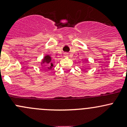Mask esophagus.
I'll return each mask as SVG.
<instances>
[{
  "mask_svg": "<svg viewBox=\"0 0 127 127\" xmlns=\"http://www.w3.org/2000/svg\"><path fill=\"white\" fill-rule=\"evenodd\" d=\"M68 53H64V56H65V57H67V56H68Z\"/></svg>",
  "mask_w": 127,
  "mask_h": 127,
  "instance_id": "1",
  "label": "esophagus"
}]
</instances>
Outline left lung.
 <instances>
[{
    "label": "left lung",
    "mask_w": 127,
    "mask_h": 127,
    "mask_svg": "<svg viewBox=\"0 0 127 127\" xmlns=\"http://www.w3.org/2000/svg\"><path fill=\"white\" fill-rule=\"evenodd\" d=\"M85 61H87V59H86V58H85Z\"/></svg>",
    "instance_id": "8db88e82"
}]
</instances>
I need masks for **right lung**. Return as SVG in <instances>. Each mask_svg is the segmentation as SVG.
I'll return each instance as SVG.
<instances>
[{"label":"right lung","instance_id":"right-lung-1","mask_svg":"<svg viewBox=\"0 0 127 127\" xmlns=\"http://www.w3.org/2000/svg\"><path fill=\"white\" fill-rule=\"evenodd\" d=\"M53 61H54V59H52V58L49 55H46L43 56V59L41 60L40 66H42L43 64L47 65V67L45 68V70H47V71L51 70L54 66L53 63Z\"/></svg>","mask_w":127,"mask_h":127}]
</instances>
